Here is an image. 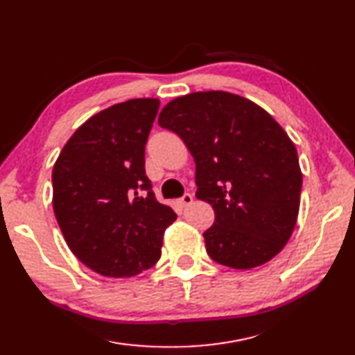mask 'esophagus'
<instances>
[{
  "instance_id": "esophagus-1",
  "label": "esophagus",
  "mask_w": 355,
  "mask_h": 355,
  "mask_svg": "<svg viewBox=\"0 0 355 355\" xmlns=\"http://www.w3.org/2000/svg\"><path fill=\"white\" fill-rule=\"evenodd\" d=\"M192 201H193V196L190 195V193H184L183 196H181V198L178 199V204H180L181 207H187L189 204H192Z\"/></svg>"
}]
</instances>
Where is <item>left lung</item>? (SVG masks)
Returning <instances> with one entry per match:
<instances>
[{"mask_svg":"<svg viewBox=\"0 0 355 355\" xmlns=\"http://www.w3.org/2000/svg\"><path fill=\"white\" fill-rule=\"evenodd\" d=\"M196 163V198L213 207L210 258L235 270L266 264L297 223L302 169L286 132L267 111L226 91H199L162 109Z\"/></svg>","mask_w":355,"mask_h":355,"instance_id":"obj_1","label":"left lung"}]
</instances>
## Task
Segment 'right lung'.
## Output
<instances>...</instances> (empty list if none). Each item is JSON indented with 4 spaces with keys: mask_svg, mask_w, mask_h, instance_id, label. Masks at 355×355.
<instances>
[{
    "mask_svg": "<svg viewBox=\"0 0 355 355\" xmlns=\"http://www.w3.org/2000/svg\"><path fill=\"white\" fill-rule=\"evenodd\" d=\"M160 102L132 98L103 109L71 135L53 165V211L73 255L107 277H132L160 258L177 219L145 175Z\"/></svg>",
    "mask_w": 355,
    "mask_h": 355,
    "instance_id": "right-lung-1",
    "label": "right lung"
}]
</instances>
